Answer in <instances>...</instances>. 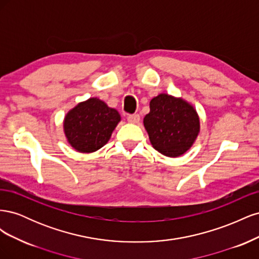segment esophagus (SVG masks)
Instances as JSON below:
<instances>
[{"mask_svg": "<svg viewBox=\"0 0 259 259\" xmlns=\"http://www.w3.org/2000/svg\"><path fill=\"white\" fill-rule=\"evenodd\" d=\"M139 120H140V116H139V114H128L127 115V121L130 122V123H134V124H137L138 122H139Z\"/></svg>", "mask_w": 259, "mask_h": 259, "instance_id": "obj_1", "label": "esophagus"}]
</instances>
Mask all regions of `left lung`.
Returning <instances> with one entry per match:
<instances>
[{"label":"left lung","mask_w":259,"mask_h":259,"mask_svg":"<svg viewBox=\"0 0 259 259\" xmlns=\"http://www.w3.org/2000/svg\"><path fill=\"white\" fill-rule=\"evenodd\" d=\"M144 125L155 150L170 158L189 150L200 132L195 109L184 99L167 94L151 99Z\"/></svg>","instance_id":"left-lung-1"}]
</instances>
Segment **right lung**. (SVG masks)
Listing matches in <instances>:
<instances>
[{
  "label": "right lung",
  "mask_w": 259,
  "mask_h": 259,
  "mask_svg": "<svg viewBox=\"0 0 259 259\" xmlns=\"http://www.w3.org/2000/svg\"><path fill=\"white\" fill-rule=\"evenodd\" d=\"M120 121L115 109L98 98H90L67 113L64 130L69 144L76 151L90 153L108 143Z\"/></svg>",
  "instance_id": "add662e5"
}]
</instances>
